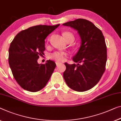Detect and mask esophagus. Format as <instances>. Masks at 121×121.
<instances>
[{
	"instance_id": "34e87169",
	"label": "esophagus",
	"mask_w": 121,
	"mask_h": 121,
	"mask_svg": "<svg viewBox=\"0 0 121 121\" xmlns=\"http://www.w3.org/2000/svg\"><path fill=\"white\" fill-rule=\"evenodd\" d=\"M61 63H60L59 62H56V66H58Z\"/></svg>"
}]
</instances>
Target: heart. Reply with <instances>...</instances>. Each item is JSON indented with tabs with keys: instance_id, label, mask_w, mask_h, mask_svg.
<instances>
[{
	"instance_id": "1",
	"label": "heart",
	"mask_w": 121,
	"mask_h": 121,
	"mask_svg": "<svg viewBox=\"0 0 121 121\" xmlns=\"http://www.w3.org/2000/svg\"><path fill=\"white\" fill-rule=\"evenodd\" d=\"M63 35H64V36L67 42H68V41L73 42V41L74 40V35L71 31H65L63 33ZM49 39H50L49 38L48 39V41H49ZM67 54H68L65 52H55L54 53L51 54L50 55V58L53 59L56 61H63L66 59V57L67 56Z\"/></svg>"
}]
</instances>
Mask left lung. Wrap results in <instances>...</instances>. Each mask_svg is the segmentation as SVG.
Returning <instances> with one entry per match:
<instances>
[{"instance_id":"left-lung-1","label":"left lung","mask_w":121,"mask_h":121,"mask_svg":"<svg viewBox=\"0 0 121 121\" xmlns=\"http://www.w3.org/2000/svg\"><path fill=\"white\" fill-rule=\"evenodd\" d=\"M63 26L77 30L82 40L78 53L73 57L77 64L65 63L66 69L63 76L72 90L87 91L98 83L105 70L107 50L103 34L91 22L85 19H77Z\"/></svg>"}]
</instances>
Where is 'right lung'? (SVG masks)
Listing matches in <instances>:
<instances>
[{"label":"right lung","instance_id":"1","mask_svg":"<svg viewBox=\"0 0 121 121\" xmlns=\"http://www.w3.org/2000/svg\"><path fill=\"white\" fill-rule=\"evenodd\" d=\"M60 24L39 25L19 32L11 43L9 63L12 74L22 88L35 92L46 85L56 64L48 60L39 64L37 60L45 50L44 39Z\"/></svg>","mask_w":121,"mask_h":121}]
</instances>
